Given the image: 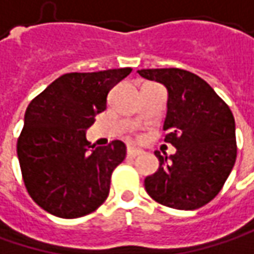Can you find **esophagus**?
Returning a JSON list of instances; mask_svg holds the SVG:
<instances>
[{"label": "esophagus", "instance_id": "obj_1", "mask_svg": "<svg viewBox=\"0 0 254 254\" xmlns=\"http://www.w3.org/2000/svg\"><path fill=\"white\" fill-rule=\"evenodd\" d=\"M141 153H143L141 150L134 148V147H128V148H127V156H128V157H131V159H133V157H137V156H140Z\"/></svg>", "mask_w": 254, "mask_h": 254}]
</instances>
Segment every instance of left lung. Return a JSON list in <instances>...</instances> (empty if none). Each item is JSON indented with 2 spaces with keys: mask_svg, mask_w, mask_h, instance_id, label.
I'll return each instance as SVG.
<instances>
[{
  "mask_svg": "<svg viewBox=\"0 0 254 254\" xmlns=\"http://www.w3.org/2000/svg\"><path fill=\"white\" fill-rule=\"evenodd\" d=\"M137 72L167 88L164 141L177 150L170 157L154 153L160 166L146 177V191L167 207L198 209L219 194L235 166V117L209 84L190 71L150 68Z\"/></svg>",
  "mask_w": 254,
  "mask_h": 254,
  "instance_id": "left-lung-1",
  "label": "left lung"
}]
</instances>
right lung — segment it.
<instances>
[{
	"label": "right lung",
	"instance_id": "right-lung-1",
	"mask_svg": "<svg viewBox=\"0 0 254 254\" xmlns=\"http://www.w3.org/2000/svg\"><path fill=\"white\" fill-rule=\"evenodd\" d=\"M130 72V67L68 72L30 103L17 154L25 187L45 211L75 219L106 201L111 173L126 157V144L114 140L90 150L85 131L107 107L110 90Z\"/></svg>",
	"mask_w": 254,
	"mask_h": 254
}]
</instances>
